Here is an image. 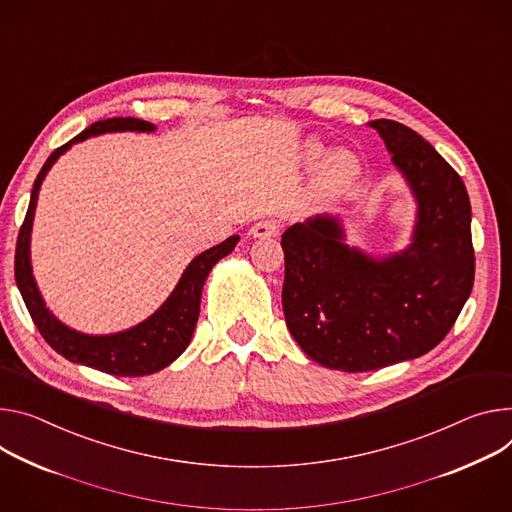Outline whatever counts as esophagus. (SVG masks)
Listing matches in <instances>:
<instances>
[{"instance_id": "obj_1", "label": "esophagus", "mask_w": 512, "mask_h": 512, "mask_svg": "<svg viewBox=\"0 0 512 512\" xmlns=\"http://www.w3.org/2000/svg\"><path fill=\"white\" fill-rule=\"evenodd\" d=\"M280 228H282L280 220L265 218V220H259V222H255L251 226L249 235L255 237V239H269V237H277V232H280Z\"/></svg>"}]
</instances>
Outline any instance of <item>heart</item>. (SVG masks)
<instances>
[{
	"label": "heart",
	"instance_id": "obj_1",
	"mask_svg": "<svg viewBox=\"0 0 512 512\" xmlns=\"http://www.w3.org/2000/svg\"><path fill=\"white\" fill-rule=\"evenodd\" d=\"M324 149L320 143H308L306 145V159L308 161H318L322 157ZM359 173V159L355 153L347 149H337L333 151L322 163V179L327 181L333 188H341V185L351 183Z\"/></svg>",
	"mask_w": 512,
	"mask_h": 512
}]
</instances>
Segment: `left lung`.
<instances>
[{
  "instance_id": "8db88e82",
  "label": "left lung",
  "mask_w": 512,
  "mask_h": 512,
  "mask_svg": "<svg viewBox=\"0 0 512 512\" xmlns=\"http://www.w3.org/2000/svg\"><path fill=\"white\" fill-rule=\"evenodd\" d=\"M416 200L412 243L376 259L345 245L335 216L282 235L286 324L316 363L359 374L421 357L451 331L474 286L472 208L457 171L394 120L369 122Z\"/></svg>"
}]
</instances>
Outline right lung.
I'll return each mask as SVG.
<instances>
[{"mask_svg": "<svg viewBox=\"0 0 512 512\" xmlns=\"http://www.w3.org/2000/svg\"><path fill=\"white\" fill-rule=\"evenodd\" d=\"M153 132L155 124L138 120V118H108L87 126L73 141L55 149L51 157L42 165L30 194V204L26 218L20 226V235L16 243V284L24 298V304L36 324V329L59 355L73 363H81L94 367L110 376L122 378H138L151 376L155 371H161L169 363H173L185 349H188L196 322L200 316V298L202 288L212 267L226 257L235 245L239 243V235L228 237L220 245L200 253L188 267L171 296L161 304V308L151 314L141 324L132 329L114 335H85L69 329L49 308H46L38 286L32 275L30 263V235H32V220L36 210V200L42 179L55 165V161L71 149L73 143H81L89 136H98L106 132Z\"/></svg>", "mask_w": 512, "mask_h": 512, "instance_id": "add662e5", "label": "right lung"}]
</instances>
